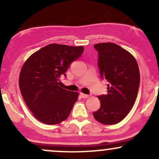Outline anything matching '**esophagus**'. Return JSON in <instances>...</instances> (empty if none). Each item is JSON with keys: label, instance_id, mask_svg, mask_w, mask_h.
Instances as JSON below:
<instances>
[{"label": "esophagus", "instance_id": "1", "mask_svg": "<svg viewBox=\"0 0 159 159\" xmlns=\"http://www.w3.org/2000/svg\"><path fill=\"white\" fill-rule=\"evenodd\" d=\"M80 95H81V97L83 98H88L89 96H89V95H87V94H84V93H81L80 94Z\"/></svg>", "mask_w": 159, "mask_h": 159}]
</instances>
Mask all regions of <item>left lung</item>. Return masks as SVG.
I'll list each match as a JSON object with an SVG mask.
<instances>
[{
    "label": "left lung",
    "instance_id": "obj_1",
    "mask_svg": "<svg viewBox=\"0 0 159 159\" xmlns=\"http://www.w3.org/2000/svg\"><path fill=\"white\" fill-rule=\"evenodd\" d=\"M98 53L100 75L105 78L107 94L98 96L101 107L94 118L105 125L122 121L132 110L138 96L140 71L135 58L128 51L112 43L94 45Z\"/></svg>",
    "mask_w": 159,
    "mask_h": 159
}]
</instances>
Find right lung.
<instances>
[{"instance_id":"add662e5","label":"right lung","mask_w":159,"mask_h":159,"mask_svg":"<svg viewBox=\"0 0 159 159\" xmlns=\"http://www.w3.org/2000/svg\"><path fill=\"white\" fill-rule=\"evenodd\" d=\"M84 49L49 44L34 52L23 64L19 88L27 106L39 121L55 125L68 118L79 94L62 88L58 81Z\"/></svg>"}]
</instances>
